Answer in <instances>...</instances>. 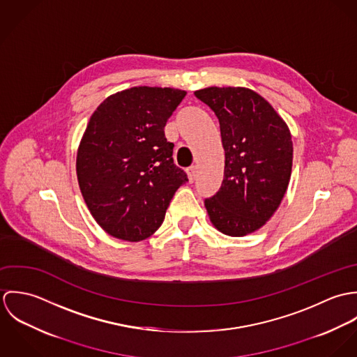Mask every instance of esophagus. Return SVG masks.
I'll return each instance as SVG.
<instances>
[{"mask_svg": "<svg viewBox=\"0 0 357 357\" xmlns=\"http://www.w3.org/2000/svg\"><path fill=\"white\" fill-rule=\"evenodd\" d=\"M187 174H188V180H190V183H194L195 176H197V166L194 165V166L188 167V169H187Z\"/></svg>", "mask_w": 357, "mask_h": 357, "instance_id": "obj_1", "label": "esophagus"}]
</instances>
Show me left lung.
<instances>
[{
  "label": "left lung",
  "mask_w": 357,
  "mask_h": 357,
  "mask_svg": "<svg viewBox=\"0 0 357 357\" xmlns=\"http://www.w3.org/2000/svg\"><path fill=\"white\" fill-rule=\"evenodd\" d=\"M218 118L225 151L224 180L204 201L211 224L228 236L259 229L282 202L293 166L291 133L283 118L249 88L195 92Z\"/></svg>",
  "instance_id": "obj_1"
}]
</instances>
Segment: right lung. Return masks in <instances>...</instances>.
<instances>
[{
  "label": "right lung",
  "instance_id": "obj_1",
  "mask_svg": "<svg viewBox=\"0 0 357 357\" xmlns=\"http://www.w3.org/2000/svg\"><path fill=\"white\" fill-rule=\"evenodd\" d=\"M185 95L133 86L108 96L92 114L77 153V177L91 214L108 235L128 242L150 238L188 181L163 130Z\"/></svg>",
  "mask_w": 357,
  "mask_h": 357
}]
</instances>
